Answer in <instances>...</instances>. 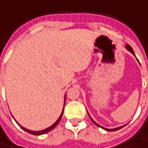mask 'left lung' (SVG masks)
Segmentation results:
<instances>
[{
    "label": "left lung",
    "instance_id": "obj_1",
    "mask_svg": "<svg viewBox=\"0 0 148 148\" xmlns=\"http://www.w3.org/2000/svg\"><path fill=\"white\" fill-rule=\"evenodd\" d=\"M126 47H127V50H128V51H129L130 52H132V53H133V54L134 55V50H133V48H132V47H131V46H130L129 45H127V46H126ZM89 115H90V114H89ZM90 119L92 120V121H93V122H94V123H95V124H96L97 126H98V127H101V126H99V125H98V124H97V123L96 121H93V119H92L91 117H90ZM122 127H124V126H121V127H116V128H113V129H108V128H104V129H105V130H107V131H115V130H118V129L121 128Z\"/></svg>",
    "mask_w": 148,
    "mask_h": 148
}]
</instances>
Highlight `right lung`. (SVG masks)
Masks as SVG:
<instances>
[{
  "instance_id": "add662e5",
  "label": "right lung",
  "mask_w": 148,
  "mask_h": 148,
  "mask_svg": "<svg viewBox=\"0 0 148 148\" xmlns=\"http://www.w3.org/2000/svg\"><path fill=\"white\" fill-rule=\"evenodd\" d=\"M63 112H64V110H63ZM63 112H62V114H60L59 118L57 120V121H56L52 126H51V127H49L48 128H45V129H44V130H41V131H31V130H28V129H27V128H25V127H21H21L23 130H25L26 132H27V133H29V134H34V135H40V134H46V133H48L49 131L52 130V129H53L57 125H58V123L59 122V121H60V119H61V117H62V115H63Z\"/></svg>"
}]
</instances>
